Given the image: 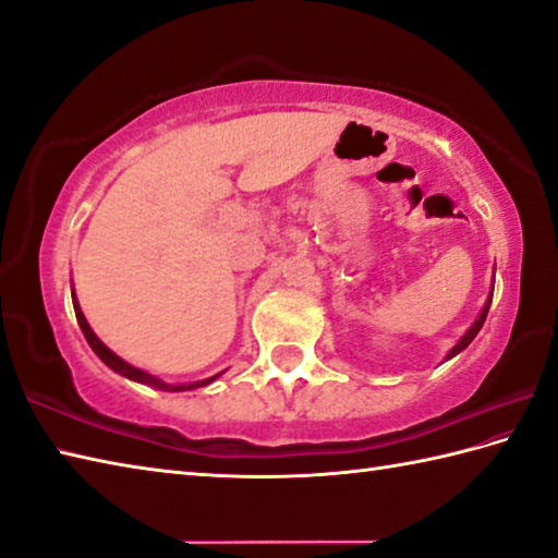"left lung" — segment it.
<instances>
[{"label": "left lung", "instance_id": "left-lung-1", "mask_svg": "<svg viewBox=\"0 0 558 558\" xmlns=\"http://www.w3.org/2000/svg\"><path fill=\"white\" fill-rule=\"evenodd\" d=\"M490 298H494V290H490ZM490 298H488V302L484 304V310H482V314H478V319L474 322V326H472V329H469L464 336H462V341L460 343H457L454 348H452V351H450V355H447V357H454L457 353H460V351H464V348L469 345V343H472L474 341V338H476V333L478 331H482V326H484V322H486V314H488V307H490Z\"/></svg>", "mask_w": 558, "mask_h": 558}]
</instances>
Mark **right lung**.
Returning a JSON list of instances; mask_svg holds the SVG:
<instances>
[{"mask_svg": "<svg viewBox=\"0 0 558 558\" xmlns=\"http://www.w3.org/2000/svg\"><path fill=\"white\" fill-rule=\"evenodd\" d=\"M72 304H74L76 322H80V326H82V333H84V338H86V343H89L92 351H94L98 357H101L108 367L116 369L118 375H123V377H128V379H135V381H142V385L163 389V391H185V389H193V387H205V385H210V381L217 377V375H215V377H210V379L195 381V385H167V381H161V379H157V377L142 373V369H137V367H133V365H128L125 360H120L113 351H108V348H106L101 341H98L96 333L92 331V326L86 324V319H84V314H82V310H80V302H76V298H74V290H72Z\"/></svg>", "mask_w": 558, "mask_h": 558, "instance_id": "right-lung-1", "label": "right lung"}]
</instances>
